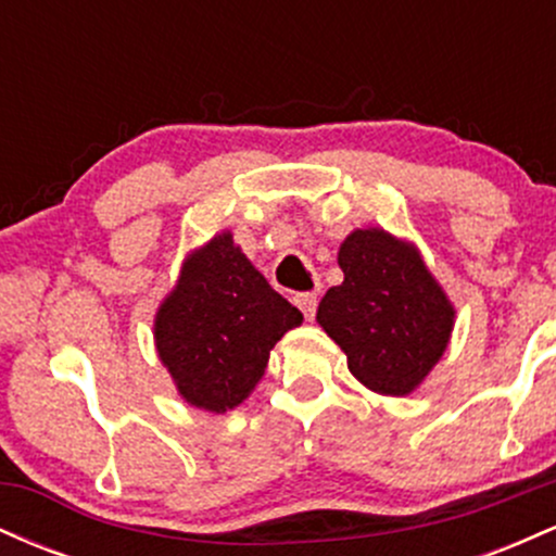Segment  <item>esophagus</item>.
Returning a JSON list of instances; mask_svg holds the SVG:
<instances>
[{
    "mask_svg": "<svg viewBox=\"0 0 556 556\" xmlns=\"http://www.w3.org/2000/svg\"><path fill=\"white\" fill-rule=\"evenodd\" d=\"M295 305H298L300 311H303V316L308 318V321H314L316 305H318V300H316L314 292H300V295H295Z\"/></svg>",
    "mask_w": 556,
    "mask_h": 556,
    "instance_id": "1",
    "label": "esophagus"
}]
</instances>
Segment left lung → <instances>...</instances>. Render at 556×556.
Segmentation results:
<instances>
[{
	"label": "left lung",
	"mask_w": 556,
	"mask_h": 556,
	"mask_svg": "<svg viewBox=\"0 0 556 556\" xmlns=\"http://www.w3.org/2000/svg\"><path fill=\"white\" fill-rule=\"evenodd\" d=\"M337 264L344 279L318 303V327L340 344L363 387L387 397L416 392L452 340L450 295L416 242L381 227L353 229Z\"/></svg>",
	"instance_id": "left-lung-1"
}]
</instances>
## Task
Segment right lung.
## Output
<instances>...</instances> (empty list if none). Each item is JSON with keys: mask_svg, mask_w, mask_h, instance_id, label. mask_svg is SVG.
<instances>
[{"mask_svg": "<svg viewBox=\"0 0 556 556\" xmlns=\"http://www.w3.org/2000/svg\"><path fill=\"white\" fill-rule=\"evenodd\" d=\"M300 324L303 314L222 229L185 256L156 308L154 344L188 405L227 413L251 397L274 344Z\"/></svg>", "mask_w": 556, "mask_h": 556, "instance_id": "1", "label": "right lung"}]
</instances>
